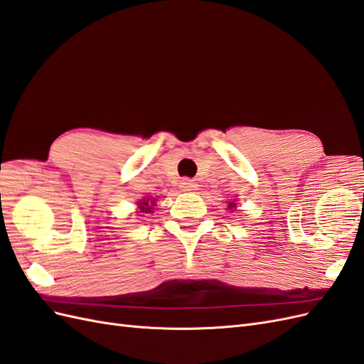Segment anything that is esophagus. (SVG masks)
<instances>
[{"label":"esophagus","instance_id":"obj_1","mask_svg":"<svg viewBox=\"0 0 364 364\" xmlns=\"http://www.w3.org/2000/svg\"><path fill=\"white\" fill-rule=\"evenodd\" d=\"M181 188H182V191H194V190H197V183L193 181L185 179L181 182Z\"/></svg>","mask_w":364,"mask_h":364}]
</instances>
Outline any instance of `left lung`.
<instances>
[{"mask_svg": "<svg viewBox=\"0 0 364 364\" xmlns=\"http://www.w3.org/2000/svg\"><path fill=\"white\" fill-rule=\"evenodd\" d=\"M235 206H237V205H235L234 202H232V203H229V209H232V208H235Z\"/></svg>", "mask_w": 364, "mask_h": 364, "instance_id": "1", "label": "left lung"}]
</instances>
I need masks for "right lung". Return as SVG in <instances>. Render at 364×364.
Here are the masks:
<instances>
[{"label": "right lung", "mask_w": 364, "mask_h": 364, "mask_svg": "<svg viewBox=\"0 0 364 364\" xmlns=\"http://www.w3.org/2000/svg\"><path fill=\"white\" fill-rule=\"evenodd\" d=\"M155 197H149V199H144L142 202H139L138 205H139V209H141V213H144V214H149V213H151L153 211V206H155Z\"/></svg>", "instance_id": "right-lung-1"}]
</instances>
